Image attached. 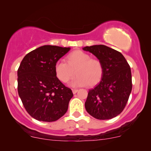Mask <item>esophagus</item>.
Masks as SVG:
<instances>
[{
    "mask_svg": "<svg viewBox=\"0 0 151 151\" xmlns=\"http://www.w3.org/2000/svg\"><path fill=\"white\" fill-rule=\"evenodd\" d=\"M78 91L77 89H72V93H73L74 94L77 93V92Z\"/></svg>",
    "mask_w": 151,
    "mask_h": 151,
    "instance_id": "1",
    "label": "esophagus"
}]
</instances>
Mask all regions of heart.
Instances as JSON below:
<instances>
[{
	"label": "heart",
	"instance_id": "heart-1",
	"mask_svg": "<svg viewBox=\"0 0 151 151\" xmlns=\"http://www.w3.org/2000/svg\"><path fill=\"white\" fill-rule=\"evenodd\" d=\"M56 76L62 82H68L77 74L70 83L71 86L92 87L98 84L103 75V67L98 59L91 58L89 54L75 50L69 54L67 63L58 61L55 65Z\"/></svg>",
	"mask_w": 151,
	"mask_h": 151
}]
</instances>
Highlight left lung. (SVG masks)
Instances as JSON below:
<instances>
[{
    "mask_svg": "<svg viewBox=\"0 0 151 151\" xmlns=\"http://www.w3.org/2000/svg\"><path fill=\"white\" fill-rule=\"evenodd\" d=\"M102 63L103 75L99 84L88 91L85 108L98 119H109L122 112L132 89L131 68L121 52L104 45L83 48Z\"/></svg>",
    "mask_w": 151,
    "mask_h": 151,
    "instance_id": "left-lung-1",
    "label": "left lung"
}]
</instances>
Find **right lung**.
<instances>
[{
    "mask_svg": "<svg viewBox=\"0 0 151 151\" xmlns=\"http://www.w3.org/2000/svg\"><path fill=\"white\" fill-rule=\"evenodd\" d=\"M70 48L46 45L27 54L17 70V90L24 107L34 119L58 120L73 96L56 77L55 65Z\"/></svg>",
    "mask_w": 151,
    "mask_h": 151,
    "instance_id": "1",
    "label": "right lung"
}]
</instances>
